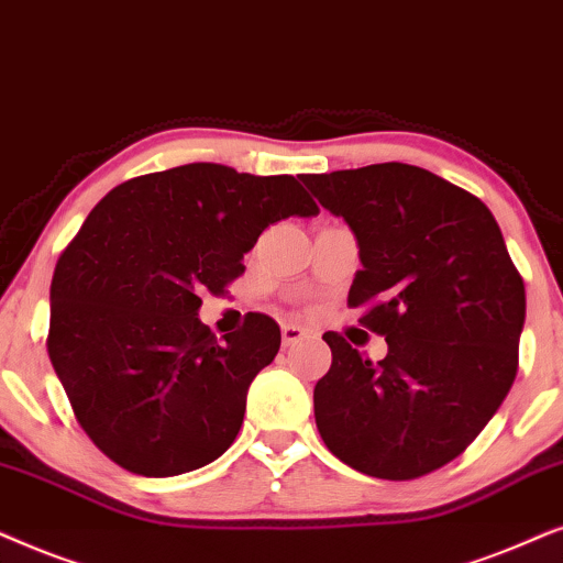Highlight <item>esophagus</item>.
I'll return each mask as SVG.
<instances>
[{"label":"esophagus","mask_w":563,"mask_h":563,"mask_svg":"<svg viewBox=\"0 0 563 563\" xmlns=\"http://www.w3.org/2000/svg\"><path fill=\"white\" fill-rule=\"evenodd\" d=\"M280 334H283V347H294V344L306 340V332H303L301 327H296V324H283Z\"/></svg>","instance_id":"1"}]
</instances>
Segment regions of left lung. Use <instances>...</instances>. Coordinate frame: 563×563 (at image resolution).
<instances>
[{
  "instance_id": "obj_1",
  "label": "left lung",
  "mask_w": 563,
  "mask_h": 563,
  "mask_svg": "<svg viewBox=\"0 0 563 563\" xmlns=\"http://www.w3.org/2000/svg\"><path fill=\"white\" fill-rule=\"evenodd\" d=\"M355 231L347 306L386 336L363 357L327 332L332 368L313 388L324 445L360 474L407 482L474 443L517 376L526 286L476 195L401 162L303 175Z\"/></svg>"
}]
</instances>
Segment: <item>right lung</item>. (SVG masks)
Listing matches in <instances>:
<instances>
[{"label": "right lung", "instance_id": "1", "mask_svg": "<svg viewBox=\"0 0 563 563\" xmlns=\"http://www.w3.org/2000/svg\"><path fill=\"white\" fill-rule=\"evenodd\" d=\"M319 206L296 177L198 162L112 187L51 280L48 355L89 440L139 476H177L227 453L280 327L234 334L198 319L206 290L244 273L262 231Z\"/></svg>", "mask_w": 563, "mask_h": 563}]
</instances>
